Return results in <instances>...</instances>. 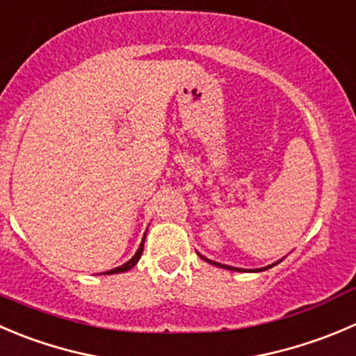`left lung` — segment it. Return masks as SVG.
Segmentation results:
<instances>
[{"mask_svg":"<svg viewBox=\"0 0 356 356\" xmlns=\"http://www.w3.org/2000/svg\"><path fill=\"white\" fill-rule=\"evenodd\" d=\"M200 257L203 259V261H207L209 262V264H213V266H217V268H224V270H229V271H247V270H243V268H234V266H227V264H220V262H217V261H210V259H207V257H203L202 254H198ZM282 261V259H280ZM280 261H277V262H273V264H270V266H266V268H257V270H248V271H254V273H257V271H264V270H270V268H273L275 264H278V262Z\"/></svg>","mask_w":356,"mask_h":356,"instance_id":"obj_1","label":"left lung"}]
</instances>
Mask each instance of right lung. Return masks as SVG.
Wrapping results in <instances>:
<instances>
[{"label":"right lung","mask_w":356,"mask_h":356,"mask_svg":"<svg viewBox=\"0 0 356 356\" xmlns=\"http://www.w3.org/2000/svg\"><path fill=\"white\" fill-rule=\"evenodd\" d=\"M144 238H146V234H144ZM144 238H143V241H140V245H139V248H137V252H136V254H134V257L130 259V261H127L125 264L118 266V268H113V270L104 271V273H102V275H115V273H123V271L132 270L134 266H136L137 262H139L140 255H143V250H144Z\"/></svg>","instance_id":"right-lung-1"}]
</instances>
